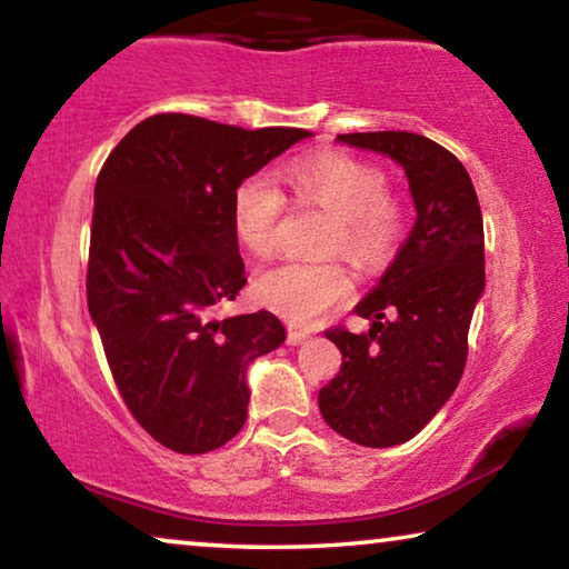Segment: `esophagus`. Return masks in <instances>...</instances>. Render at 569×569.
I'll return each mask as SVG.
<instances>
[{
    "mask_svg": "<svg viewBox=\"0 0 569 569\" xmlns=\"http://www.w3.org/2000/svg\"><path fill=\"white\" fill-rule=\"evenodd\" d=\"M309 330H301V327H288V346H301L303 340H309Z\"/></svg>",
    "mask_w": 569,
    "mask_h": 569,
    "instance_id": "34e87169",
    "label": "esophagus"
}]
</instances>
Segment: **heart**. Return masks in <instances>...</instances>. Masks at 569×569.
<instances>
[{
	"label": "heart",
	"mask_w": 569,
	"mask_h": 569,
	"mask_svg": "<svg viewBox=\"0 0 569 569\" xmlns=\"http://www.w3.org/2000/svg\"><path fill=\"white\" fill-rule=\"evenodd\" d=\"M283 182L301 203L332 213L330 250H342L358 266L376 268L389 258L405 229V208L387 193V174L379 167L340 151L296 159ZM283 196L266 174L242 180L231 196V229L237 242L254 258H268L278 247ZM262 307L291 322H311L353 291V273L338 260L281 262L254 278Z\"/></svg>",
	"instance_id": "obj_1"
}]
</instances>
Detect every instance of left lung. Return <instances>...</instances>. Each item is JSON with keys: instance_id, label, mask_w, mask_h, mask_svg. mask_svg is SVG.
<instances>
[{"instance_id": "8db88e82", "label": "left lung", "mask_w": 569, "mask_h": 569, "mask_svg": "<svg viewBox=\"0 0 569 569\" xmlns=\"http://www.w3.org/2000/svg\"><path fill=\"white\" fill-rule=\"evenodd\" d=\"M338 141L395 159L418 211L395 262L358 301L368 332H327L342 366L319 389V412L335 433L389 448L433 420L467 366L471 315L485 291L482 211L463 164L426 136L373 131Z\"/></svg>"}]
</instances>
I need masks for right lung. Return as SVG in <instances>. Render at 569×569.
Instances as JSON below:
<instances>
[{
  "label": "right lung",
  "instance_id": "right-lung-1",
  "mask_svg": "<svg viewBox=\"0 0 569 569\" xmlns=\"http://www.w3.org/2000/svg\"><path fill=\"white\" fill-rule=\"evenodd\" d=\"M309 136L159 113L133 126L98 174L87 307L126 407L172 451L231 441L247 420V368L286 340L266 309L213 311L247 283L231 196Z\"/></svg>",
  "mask_w": 569,
  "mask_h": 569
}]
</instances>
